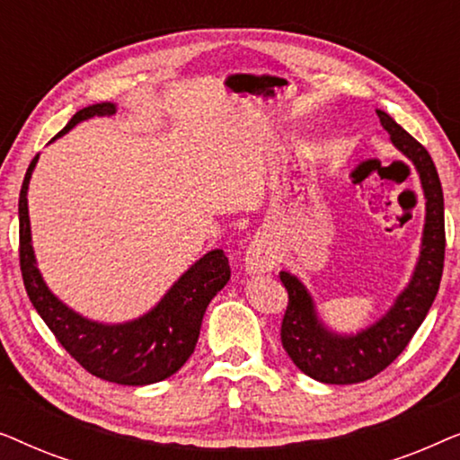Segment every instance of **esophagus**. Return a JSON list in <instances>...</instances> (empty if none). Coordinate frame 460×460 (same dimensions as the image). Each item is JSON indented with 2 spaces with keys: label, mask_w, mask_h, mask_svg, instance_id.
I'll return each mask as SVG.
<instances>
[{
  "label": "esophagus",
  "mask_w": 460,
  "mask_h": 460,
  "mask_svg": "<svg viewBox=\"0 0 460 460\" xmlns=\"http://www.w3.org/2000/svg\"><path fill=\"white\" fill-rule=\"evenodd\" d=\"M276 266V251L274 244L268 236L257 234L244 253V272L255 276V274H266Z\"/></svg>",
  "instance_id": "1"
}]
</instances>
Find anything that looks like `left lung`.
Instances as JSON below:
<instances>
[{
    "mask_svg": "<svg viewBox=\"0 0 460 460\" xmlns=\"http://www.w3.org/2000/svg\"><path fill=\"white\" fill-rule=\"evenodd\" d=\"M389 140L419 173L425 197V224L420 251L408 285L398 293L389 310L367 329L337 332L318 316L312 293L291 272H282L280 282L288 293L282 318L280 341L295 367L312 379L331 385H351L367 381L387 368L411 341L436 299L444 270V194L438 169L425 146L400 128L385 111H376Z\"/></svg>",
    "mask_w": 460,
    "mask_h": 460,
    "instance_id": "left-lung-1",
    "label": "left lung"
}]
</instances>
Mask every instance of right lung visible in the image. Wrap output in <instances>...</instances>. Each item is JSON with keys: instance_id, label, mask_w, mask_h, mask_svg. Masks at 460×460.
<instances>
[{"instance_id": "obj_1", "label": "right lung", "mask_w": 460, "mask_h": 460, "mask_svg": "<svg viewBox=\"0 0 460 460\" xmlns=\"http://www.w3.org/2000/svg\"><path fill=\"white\" fill-rule=\"evenodd\" d=\"M115 102L92 104L75 112L66 128L52 137L58 140L75 125L92 117L115 115ZM40 155L24 173L18 199L21 222V270L24 288L37 314L54 332L62 348L87 373L119 385H150L159 383L184 367L197 348L200 324L207 305L230 280L228 257L213 249L192 263L146 314L128 323H98L81 316L65 301L56 297L37 268L29 219V181Z\"/></svg>"}]
</instances>
